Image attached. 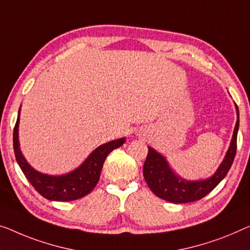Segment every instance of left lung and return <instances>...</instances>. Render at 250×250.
<instances>
[{
	"label": "left lung",
	"instance_id": "8db88e82",
	"mask_svg": "<svg viewBox=\"0 0 250 250\" xmlns=\"http://www.w3.org/2000/svg\"><path fill=\"white\" fill-rule=\"evenodd\" d=\"M237 122L228 151L213 175L202 181H186L175 174L164 156L148 147V155L144 165V177L149 188L161 199L173 203H188L201 200L208 194L226 177L231 167L237 150V133L239 129V110Z\"/></svg>",
	"mask_w": 250,
	"mask_h": 250
}]
</instances>
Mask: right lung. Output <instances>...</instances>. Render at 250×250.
Segmentation results:
<instances>
[{"label":"right lung","instance_id":"obj_1","mask_svg":"<svg viewBox=\"0 0 250 250\" xmlns=\"http://www.w3.org/2000/svg\"><path fill=\"white\" fill-rule=\"evenodd\" d=\"M19 120H20V110H19L16 126L13 129V149L16 159L30 184L39 194L50 201H73L87 195L98 184L106 156L113 149L122 146L125 141V138H120L101 145L94 151H92V154L76 169L65 175L51 176L33 169V167L29 165L22 155L19 144Z\"/></svg>","mask_w":250,"mask_h":250}]
</instances>
